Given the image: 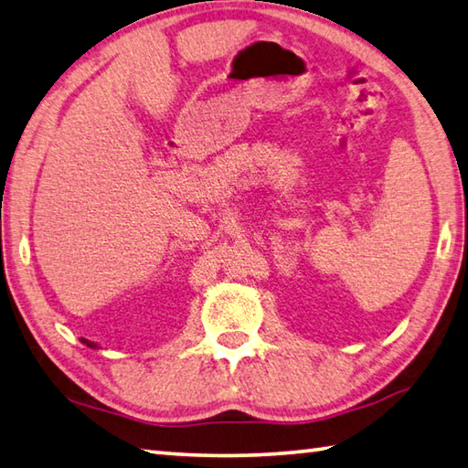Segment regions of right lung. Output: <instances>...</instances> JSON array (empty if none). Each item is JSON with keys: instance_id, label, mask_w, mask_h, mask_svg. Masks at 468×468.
I'll return each instance as SVG.
<instances>
[{"instance_id": "1", "label": "right lung", "mask_w": 468, "mask_h": 468, "mask_svg": "<svg viewBox=\"0 0 468 468\" xmlns=\"http://www.w3.org/2000/svg\"><path fill=\"white\" fill-rule=\"evenodd\" d=\"M81 342H83V344H87V346H90V348H95V344H93V342H90V340H85V338H81Z\"/></svg>"}]
</instances>
